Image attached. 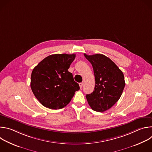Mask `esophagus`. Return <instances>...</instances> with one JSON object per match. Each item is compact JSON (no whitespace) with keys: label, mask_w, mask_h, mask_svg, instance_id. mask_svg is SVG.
<instances>
[{"label":"esophagus","mask_w":152,"mask_h":152,"mask_svg":"<svg viewBox=\"0 0 152 152\" xmlns=\"http://www.w3.org/2000/svg\"><path fill=\"white\" fill-rule=\"evenodd\" d=\"M79 85L80 88H82V85H83V83H82V82H80V83H79Z\"/></svg>","instance_id":"1"}]
</instances>
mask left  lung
Wrapping results in <instances>:
<instances>
[{
	"label": "left lung",
	"mask_w": 152,
	"mask_h": 152,
	"mask_svg": "<svg viewBox=\"0 0 152 152\" xmlns=\"http://www.w3.org/2000/svg\"><path fill=\"white\" fill-rule=\"evenodd\" d=\"M84 56L92 65L96 81L93 92L86 94V98L93 110L103 113L110 109L120 98L125 86L124 75L104 55L85 53Z\"/></svg>",
	"instance_id": "1"
}]
</instances>
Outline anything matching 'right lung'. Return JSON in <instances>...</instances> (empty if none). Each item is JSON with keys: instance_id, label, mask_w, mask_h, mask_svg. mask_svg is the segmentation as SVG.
Returning <instances> with one entry per match:
<instances>
[{"instance_id": "right-lung-1", "label": "right lung", "mask_w": 152, "mask_h": 152, "mask_svg": "<svg viewBox=\"0 0 152 152\" xmlns=\"http://www.w3.org/2000/svg\"><path fill=\"white\" fill-rule=\"evenodd\" d=\"M75 54H55L42 59L31 74L32 91L43 106L59 110L67 106L80 88L68 71Z\"/></svg>"}]
</instances>
